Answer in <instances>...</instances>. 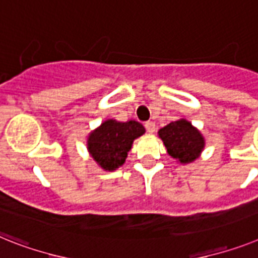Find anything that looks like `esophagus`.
Masks as SVG:
<instances>
[{"label":"esophagus","mask_w":258,"mask_h":258,"mask_svg":"<svg viewBox=\"0 0 258 258\" xmlns=\"http://www.w3.org/2000/svg\"><path fill=\"white\" fill-rule=\"evenodd\" d=\"M145 127H146V132L150 134H153L155 132V124L153 121H148V122H145Z\"/></svg>","instance_id":"34e87169"}]
</instances>
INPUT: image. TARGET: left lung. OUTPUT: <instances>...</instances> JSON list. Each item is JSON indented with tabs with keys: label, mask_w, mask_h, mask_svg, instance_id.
<instances>
[{
	"label": "left lung",
	"mask_w": 258,
	"mask_h": 258,
	"mask_svg": "<svg viewBox=\"0 0 258 258\" xmlns=\"http://www.w3.org/2000/svg\"><path fill=\"white\" fill-rule=\"evenodd\" d=\"M167 153L176 162L187 165L201 157L206 140L198 127L186 118L172 121L158 131Z\"/></svg>",
	"instance_id": "8db88e82"
}]
</instances>
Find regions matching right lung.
Listing matches in <instances>:
<instances>
[{
    "label": "right lung",
    "instance_id": "right-lung-1",
    "mask_svg": "<svg viewBox=\"0 0 258 258\" xmlns=\"http://www.w3.org/2000/svg\"><path fill=\"white\" fill-rule=\"evenodd\" d=\"M138 121L125 122L108 118L88 134L87 150L97 166L105 171H114L125 163L133 141L145 134Z\"/></svg>",
    "mask_w": 258,
    "mask_h": 258
}]
</instances>
